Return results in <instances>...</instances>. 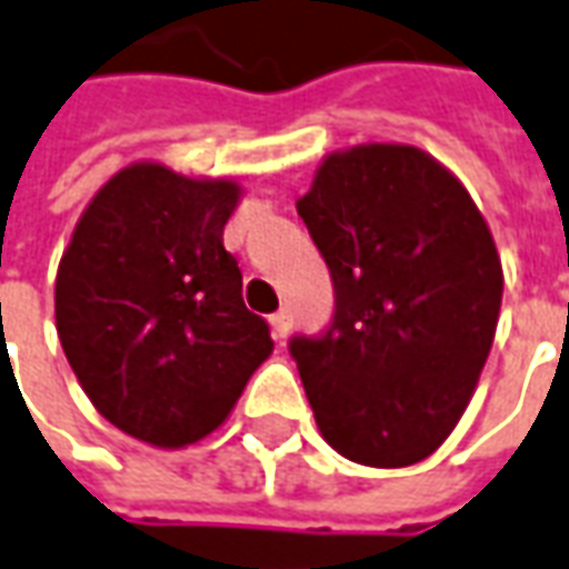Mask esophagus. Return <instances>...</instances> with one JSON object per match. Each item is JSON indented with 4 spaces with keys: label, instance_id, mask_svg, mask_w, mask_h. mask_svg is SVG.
Here are the masks:
<instances>
[{
    "label": "esophagus",
    "instance_id": "34e87169",
    "mask_svg": "<svg viewBox=\"0 0 569 569\" xmlns=\"http://www.w3.org/2000/svg\"><path fill=\"white\" fill-rule=\"evenodd\" d=\"M269 322H272L276 338H288V335H291V310H288V307H284V310L272 312V319H269Z\"/></svg>",
    "mask_w": 569,
    "mask_h": 569
}]
</instances>
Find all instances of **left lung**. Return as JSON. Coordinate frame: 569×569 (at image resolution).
<instances>
[{
    "instance_id": "obj_1",
    "label": "left lung",
    "mask_w": 569,
    "mask_h": 569,
    "mask_svg": "<svg viewBox=\"0 0 569 569\" xmlns=\"http://www.w3.org/2000/svg\"><path fill=\"white\" fill-rule=\"evenodd\" d=\"M335 284L331 326L293 335L319 432L363 467L426 460L470 403L501 310V259L467 187L429 152H331L297 200Z\"/></svg>"
}]
</instances>
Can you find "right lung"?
<instances>
[{"instance_id":"obj_1","label":"right lung","mask_w":569,"mask_h":569,"mask_svg":"<svg viewBox=\"0 0 569 569\" xmlns=\"http://www.w3.org/2000/svg\"><path fill=\"white\" fill-rule=\"evenodd\" d=\"M234 181L137 162L99 187L56 276V329L80 388L121 432L184 448L219 429L272 353L222 231Z\"/></svg>"}]
</instances>
